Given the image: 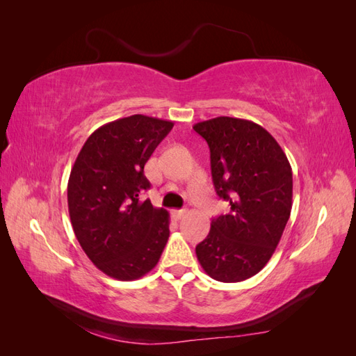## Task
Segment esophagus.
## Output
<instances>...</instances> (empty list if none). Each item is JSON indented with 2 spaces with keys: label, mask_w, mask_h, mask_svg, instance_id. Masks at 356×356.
Instances as JSON below:
<instances>
[{
  "label": "esophagus",
  "mask_w": 356,
  "mask_h": 356,
  "mask_svg": "<svg viewBox=\"0 0 356 356\" xmlns=\"http://www.w3.org/2000/svg\"><path fill=\"white\" fill-rule=\"evenodd\" d=\"M186 213H187L186 209H174V211H172V217H174L175 220H181Z\"/></svg>",
  "instance_id": "esophagus-1"
}]
</instances>
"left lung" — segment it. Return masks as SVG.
I'll list each match as a JSON object with an SVG mask.
<instances>
[{
	"mask_svg": "<svg viewBox=\"0 0 356 356\" xmlns=\"http://www.w3.org/2000/svg\"><path fill=\"white\" fill-rule=\"evenodd\" d=\"M193 129L208 143L217 195L230 212L213 218L196 246L203 270L220 282H241L270 260L293 208V170L264 127L215 117Z\"/></svg>",
	"mask_w": 356,
	"mask_h": 356,
	"instance_id": "obj_1",
	"label": "left lung"
}]
</instances>
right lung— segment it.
<instances>
[{"mask_svg": "<svg viewBox=\"0 0 356 356\" xmlns=\"http://www.w3.org/2000/svg\"><path fill=\"white\" fill-rule=\"evenodd\" d=\"M174 123L135 114L101 126L75 159L68 211L75 238L101 272L135 281L153 270L169 238V213L139 196L144 166Z\"/></svg>", "mask_w": 356, "mask_h": 356, "instance_id": "1", "label": "right lung"}]
</instances>
